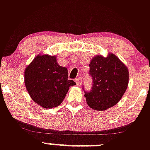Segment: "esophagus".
Masks as SVG:
<instances>
[{
	"mask_svg": "<svg viewBox=\"0 0 150 150\" xmlns=\"http://www.w3.org/2000/svg\"><path fill=\"white\" fill-rule=\"evenodd\" d=\"M75 80L78 86H80V85L82 84V78H80V77H78Z\"/></svg>",
	"mask_w": 150,
	"mask_h": 150,
	"instance_id": "esophagus-1",
	"label": "esophagus"
}]
</instances>
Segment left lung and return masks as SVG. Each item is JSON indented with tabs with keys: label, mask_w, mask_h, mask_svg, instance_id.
I'll return each mask as SVG.
<instances>
[{
	"label": "left lung",
	"mask_w": 150,
	"mask_h": 150,
	"mask_svg": "<svg viewBox=\"0 0 150 150\" xmlns=\"http://www.w3.org/2000/svg\"><path fill=\"white\" fill-rule=\"evenodd\" d=\"M93 86L90 91L83 86L87 104L96 111H105L116 105L125 93L129 83V71L113 54L107 57L98 55L89 64Z\"/></svg>",
	"instance_id": "left-lung-1"
}]
</instances>
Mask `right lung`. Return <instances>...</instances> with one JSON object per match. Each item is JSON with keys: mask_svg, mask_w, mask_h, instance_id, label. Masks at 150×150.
I'll return each mask as SVG.
<instances>
[{"mask_svg": "<svg viewBox=\"0 0 150 150\" xmlns=\"http://www.w3.org/2000/svg\"><path fill=\"white\" fill-rule=\"evenodd\" d=\"M67 69L59 66L56 57L38 55L25 70L24 83L35 103L45 108L60 105L70 86L76 83L68 80Z\"/></svg>", "mask_w": 150, "mask_h": 150, "instance_id": "1", "label": "right lung"}]
</instances>
